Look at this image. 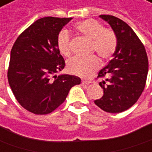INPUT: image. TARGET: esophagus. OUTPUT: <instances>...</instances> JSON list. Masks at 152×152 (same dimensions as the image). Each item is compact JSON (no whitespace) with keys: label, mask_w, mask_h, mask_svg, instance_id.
I'll return each instance as SVG.
<instances>
[{"label":"esophagus","mask_w":152,"mask_h":152,"mask_svg":"<svg viewBox=\"0 0 152 152\" xmlns=\"http://www.w3.org/2000/svg\"><path fill=\"white\" fill-rule=\"evenodd\" d=\"M89 83H88V82H84V81H83L82 82V85H84V86H87V85H88Z\"/></svg>","instance_id":"34e87169"}]
</instances>
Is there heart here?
<instances>
[{
	"mask_svg": "<svg viewBox=\"0 0 152 152\" xmlns=\"http://www.w3.org/2000/svg\"><path fill=\"white\" fill-rule=\"evenodd\" d=\"M75 29L83 37L91 41L90 53L96 52L101 60H109L114 55L117 47V39L113 30L104 28L102 23L91 18L76 23ZM57 47L63 56L68 58L71 55V41L68 32L61 31L58 34ZM99 67V61L94 55L88 58L75 57L67 63V69L69 73L82 77L92 76Z\"/></svg>",
	"mask_w": 152,
	"mask_h": 152,
	"instance_id": "heart-1",
	"label": "heart"
}]
</instances>
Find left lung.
Listing matches in <instances>:
<instances>
[{
    "mask_svg": "<svg viewBox=\"0 0 152 152\" xmlns=\"http://www.w3.org/2000/svg\"><path fill=\"white\" fill-rule=\"evenodd\" d=\"M111 26L117 39L113 58L98 78L104 95L94 103L103 110L119 113L133 106L144 91L148 73V58L145 47L132 28L122 19L100 15Z\"/></svg>",
    "mask_w": 152,
    "mask_h": 152,
    "instance_id": "8db88e82",
    "label": "left lung"
}]
</instances>
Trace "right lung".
Masks as SVG:
<instances>
[{"label": "right lung", "mask_w": 152, "mask_h": 152, "mask_svg": "<svg viewBox=\"0 0 152 152\" xmlns=\"http://www.w3.org/2000/svg\"><path fill=\"white\" fill-rule=\"evenodd\" d=\"M72 18L45 17L18 36L11 50L7 79L18 102L36 115H47L65 100L69 89L81 83L76 76L55 73L64 68L57 38Z\"/></svg>", "instance_id": "1"}]
</instances>
